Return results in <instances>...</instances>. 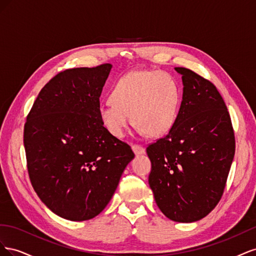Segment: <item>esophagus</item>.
<instances>
[{
	"instance_id": "34e87169",
	"label": "esophagus",
	"mask_w": 256,
	"mask_h": 256,
	"mask_svg": "<svg viewBox=\"0 0 256 256\" xmlns=\"http://www.w3.org/2000/svg\"><path fill=\"white\" fill-rule=\"evenodd\" d=\"M132 150L136 154V156H138V154H142L145 152L144 147L141 146V145H138V144H134L132 145Z\"/></svg>"
}]
</instances>
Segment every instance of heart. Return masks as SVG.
<instances>
[{
    "label": "heart",
    "mask_w": 256,
    "mask_h": 256,
    "mask_svg": "<svg viewBox=\"0 0 256 256\" xmlns=\"http://www.w3.org/2000/svg\"><path fill=\"white\" fill-rule=\"evenodd\" d=\"M112 104L99 106V118L115 138L125 134L130 118L140 134L157 136L174 125L180 109V88L164 72H132L116 82L111 92Z\"/></svg>",
    "instance_id": "obj_1"
}]
</instances>
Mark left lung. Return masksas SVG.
Listing matches in <instances>:
<instances>
[{
	"label": "left lung",
	"instance_id": "8db88e82",
	"mask_svg": "<svg viewBox=\"0 0 256 256\" xmlns=\"http://www.w3.org/2000/svg\"><path fill=\"white\" fill-rule=\"evenodd\" d=\"M182 100L168 134L146 148L154 200L166 216L190 223L219 203L235 154L228 108L214 85L184 67Z\"/></svg>",
	"mask_w": 256,
	"mask_h": 256
}]
</instances>
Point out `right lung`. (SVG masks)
Masks as SVG:
<instances>
[{
    "label": "right lung",
    "mask_w": 256,
    "mask_h": 256,
    "mask_svg": "<svg viewBox=\"0 0 256 256\" xmlns=\"http://www.w3.org/2000/svg\"><path fill=\"white\" fill-rule=\"evenodd\" d=\"M111 68L102 64L58 74L38 94L24 125L33 188L52 212L70 221L102 212L134 157L99 118V97Z\"/></svg>",
    "instance_id": "1"
}]
</instances>
